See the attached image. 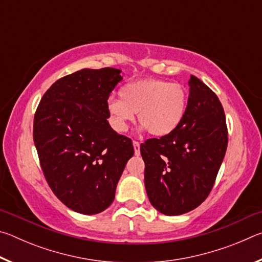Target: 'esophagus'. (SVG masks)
Instances as JSON below:
<instances>
[{
  "label": "esophagus",
  "mask_w": 262,
  "mask_h": 262,
  "mask_svg": "<svg viewBox=\"0 0 262 262\" xmlns=\"http://www.w3.org/2000/svg\"><path fill=\"white\" fill-rule=\"evenodd\" d=\"M133 145H134L135 156H139V155H140V142L134 141V142H133Z\"/></svg>",
  "instance_id": "esophagus-1"
}]
</instances>
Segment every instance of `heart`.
<instances>
[{"mask_svg": "<svg viewBox=\"0 0 262 262\" xmlns=\"http://www.w3.org/2000/svg\"><path fill=\"white\" fill-rule=\"evenodd\" d=\"M120 99H108L106 104L110 122L115 130L123 133L135 113L141 130L154 136H166L183 121L187 107V92L180 84L157 78H144L123 85Z\"/></svg>", "mask_w": 262, "mask_h": 262, "instance_id": "obj_1", "label": "heart"}]
</instances>
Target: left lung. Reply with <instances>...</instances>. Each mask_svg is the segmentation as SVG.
<instances>
[{
  "label": "left lung",
  "instance_id": "obj_1",
  "mask_svg": "<svg viewBox=\"0 0 262 262\" xmlns=\"http://www.w3.org/2000/svg\"><path fill=\"white\" fill-rule=\"evenodd\" d=\"M188 85L179 127L140 147L149 201L167 216L183 215L206 200L228 147L225 114L217 96L193 75Z\"/></svg>",
  "mask_w": 262,
  "mask_h": 262
}]
</instances>
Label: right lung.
Masks as SVG:
<instances>
[{
    "instance_id": "obj_1",
    "label": "right lung",
    "mask_w": 262,
    "mask_h": 262,
    "mask_svg": "<svg viewBox=\"0 0 262 262\" xmlns=\"http://www.w3.org/2000/svg\"><path fill=\"white\" fill-rule=\"evenodd\" d=\"M120 73L84 68L57 79L34 115L33 140L43 176L57 199L83 215L111 206L134 155L132 140L107 121L106 104Z\"/></svg>"
}]
</instances>
